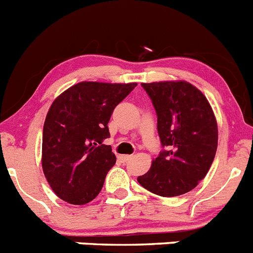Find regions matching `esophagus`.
<instances>
[{"label": "esophagus", "instance_id": "1", "mask_svg": "<svg viewBox=\"0 0 253 253\" xmlns=\"http://www.w3.org/2000/svg\"><path fill=\"white\" fill-rule=\"evenodd\" d=\"M122 158L123 161H124V162H129V161L131 160V158H133V156H130V154H125V156H122Z\"/></svg>", "mask_w": 253, "mask_h": 253}]
</instances>
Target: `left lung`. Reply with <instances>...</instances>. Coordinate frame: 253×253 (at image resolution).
Segmentation results:
<instances>
[{
	"label": "left lung",
	"instance_id": "left-lung-1",
	"mask_svg": "<svg viewBox=\"0 0 253 253\" xmlns=\"http://www.w3.org/2000/svg\"><path fill=\"white\" fill-rule=\"evenodd\" d=\"M157 114L162 151L146 175L144 189L171 198L186 194L209 171L218 147L215 116L207 97L187 82L142 84Z\"/></svg>",
	"mask_w": 253,
	"mask_h": 253
}]
</instances>
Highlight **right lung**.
<instances>
[{
  "instance_id": "obj_1",
  "label": "right lung",
  "mask_w": 253,
  "mask_h": 253,
  "mask_svg": "<svg viewBox=\"0 0 253 253\" xmlns=\"http://www.w3.org/2000/svg\"><path fill=\"white\" fill-rule=\"evenodd\" d=\"M137 84L81 82L51 104L43 129V171L58 198L84 205L99 195L115 165L107 123Z\"/></svg>"
}]
</instances>
